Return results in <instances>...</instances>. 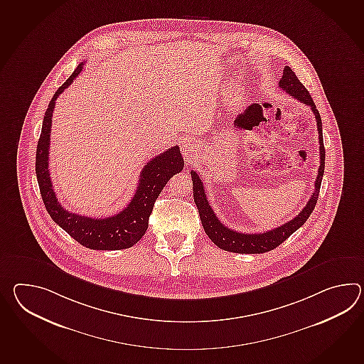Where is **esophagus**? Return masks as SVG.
Masks as SVG:
<instances>
[{
    "instance_id": "1",
    "label": "esophagus",
    "mask_w": 364,
    "mask_h": 364,
    "mask_svg": "<svg viewBox=\"0 0 364 364\" xmlns=\"http://www.w3.org/2000/svg\"><path fill=\"white\" fill-rule=\"evenodd\" d=\"M181 153L186 156V159H192L194 154L197 153V145L193 141H184L183 147H181Z\"/></svg>"
}]
</instances>
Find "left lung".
Here are the masks:
<instances>
[{
	"label": "left lung",
	"instance_id": "obj_1",
	"mask_svg": "<svg viewBox=\"0 0 364 364\" xmlns=\"http://www.w3.org/2000/svg\"><path fill=\"white\" fill-rule=\"evenodd\" d=\"M279 89L284 90L291 97L300 100L301 103L311 107L312 112L315 114L316 122H317V130H318V142H320V167L318 173L315 181V192L311 196L307 205L304 209L300 211L299 214L294 219L289 220L282 226L277 227L274 230H270L267 232L259 234H242L237 232L231 228L222 225L217 218L215 213L211 209L210 203L206 198L205 188L202 184V180L196 171H191V176L193 181V198L197 209L200 213L202 226L206 235L210 237L211 242H214L220 250L227 252H235V253H265L277 248L279 244H282L290 235L294 234L298 228L303 226L307 219L309 218L311 213L314 211L316 202L320 193V186L323 176V168H325V149H323V122L320 113L316 108L312 97L309 95L308 90L303 86V83L298 80V77L291 70V68L286 66L283 69L282 78L279 80Z\"/></svg>",
	"mask_w": 364,
	"mask_h": 364
}]
</instances>
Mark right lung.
I'll return each mask as SVG.
<instances>
[{"mask_svg":"<svg viewBox=\"0 0 364 364\" xmlns=\"http://www.w3.org/2000/svg\"><path fill=\"white\" fill-rule=\"evenodd\" d=\"M83 63L77 66L74 73L60 86L49 102L44 114L41 134L36 149V178L39 183L41 198L50 218L65 230L74 240L83 247L97 251H117L133 247L141 240L149 227V217L154 203L164 186L173 175L184 168V159L178 146L156 155L141 171L137 191L128 206L107 218H91L64 209L57 200L49 173V141L55 103L58 95L78 77Z\"/></svg>","mask_w":364,"mask_h":364,"instance_id":"1","label":"right lung"}]
</instances>
